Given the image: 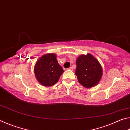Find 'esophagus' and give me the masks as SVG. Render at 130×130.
<instances>
[{"mask_svg": "<svg viewBox=\"0 0 130 130\" xmlns=\"http://www.w3.org/2000/svg\"><path fill=\"white\" fill-rule=\"evenodd\" d=\"M68 69H69V70H73V68H72V67H70V68H68Z\"/></svg>", "mask_w": 130, "mask_h": 130, "instance_id": "34e87169", "label": "esophagus"}]
</instances>
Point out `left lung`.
<instances>
[{
	"mask_svg": "<svg viewBox=\"0 0 130 130\" xmlns=\"http://www.w3.org/2000/svg\"><path fill=\"white\" fill-rule=\"evenodd\" d=\"M76 75L84 87L89 88L98 85L103 76V68L99 61L88 53L80 55L76 60Z\"/></svg>",
	"mask_w": 130,
	"mask_h": 130,
	"instance_id": "obj_1",
	"label": "left lung"
}]
</instances>
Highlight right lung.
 Segmentation results:
<instances>
[{
    "instance_id": "add662e5",
    "label": "right lung",
    "mask_w": 130,
    "mask_h": 130,
    "mask_svg": "<svg viewBox=\"0 0 130 130\" xmlns=\"http://www.w3.org/2000/svg\"><path fill=\"white\" fill-rule=\"evenodd\" d=\"M34 72L36 79L41 85L50 87L58 82L63 70L58 63L57 55L47 53L37 61Z\"/></svg>"
}]
</instances>
